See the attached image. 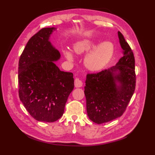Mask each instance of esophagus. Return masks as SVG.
Wrapping results in <instances>:
<instances>
[{
    "label": "esophagus",
    "mask_w": 155,
    "mask_h": 155,
    "mask_svg": "<svg viewBox=\"0 0 155 155\" xmlns=\"http://www.w3.org/2000/svg\"><path fill=\"white\" fill-rule=\"evenodd\" d=\"M74 86L75 87H81L83 86V82L81 81L79 78H75L74 80Z\"/></svg>",
    "instance_id": "1"
}]
</instances>
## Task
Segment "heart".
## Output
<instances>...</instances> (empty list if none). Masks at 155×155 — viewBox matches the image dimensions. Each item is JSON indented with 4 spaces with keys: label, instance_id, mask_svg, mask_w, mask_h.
<instances>
[{
    "label": "heart",
    "instance_id": "b5f03b06",
    "mask_svg": "<svg viewBox=\"0 0 155 155\" xmlns=\"http://www.w3.org/2000/svg\"><path fill=\"white\" fill-rule=\"evenodd\" d=\"M97 44L91 40L84 39L77 42L74 45V51L76 54H82L90 51L96 47ZM113 54V47L111 43L105 42L95 48L88 54L84 60L87 68L93 71H98L103 69L110 61ZM64 54L68 61H72L73 56L70 51H64Z\"/></svg>",
    "mask_w": 155,
    "mask_h": 155
}]
</instances>
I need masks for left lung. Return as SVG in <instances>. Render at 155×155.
<instances>
[{"label":"left lung","instance_id":"obj_1","mask_svg":"<svg viewBox=\"0 0 155 155\" xmlns=\"http://www.w3.org/2000/svg\"><path fill=\"white\" fill-rule=\"evenodd\" d=\"M118 36L123 57L113 67L96 74H88L85 81L87 115L97 124L122 116L135 89L134 54L120 32H118Z\"/></svg>","mask_w":155,"mask_h":155}]
</instances>
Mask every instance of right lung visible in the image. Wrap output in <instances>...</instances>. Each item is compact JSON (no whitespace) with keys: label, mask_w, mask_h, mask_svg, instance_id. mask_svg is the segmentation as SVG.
Here are the masks:
<instances>
[{"label":"right lung","mask_w":155,"mask_h":155,"mask_svg":"<svg viewBox=\"0 0 155 155\" xmlns=\"http://www.w3.org/2000/svg\"><path fill=\"white\" fill-rule=\"evenodd\" d=\"M56 28H43L29 39L18 62L20 100L31 117L52 123L64 113L74 88L72 72L61 71L55 62L61 54L49 41Z\"/></svg>","instance_id":"obj_1"}]
</instances>
